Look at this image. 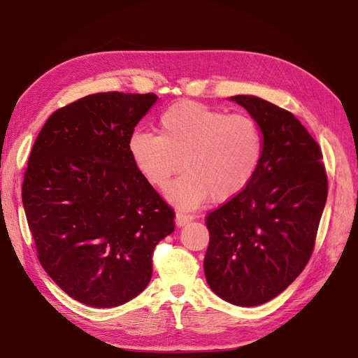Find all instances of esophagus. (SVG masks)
I'll return each instance as SVG.
<instances>
[{
    "instance_id": "obj_1",
    "label": "esophagus",
    "mask_w": 358,
    "mask_h": 358,
    "mask_svg": "<svg viewBox=\"0 0 358 358\" xmlns=\"http://www.w3.org/2000/svg\"><path fill=\"white\" fill-rule=\"evenodd\" d=\"M189 221H192V216L191 215H187V213H176V218H175V222L178 227H183L185 224H188Z\"/></svg>"
}]
</instances>
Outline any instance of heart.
Segmentation results:
<instances>
[{
    "mask_svg": "<svg viewBox=\"0 0 358 358\" xmlns=\"http://www.w3.org/2000/svg\"><path fill=\"white\" fill-rule=\"evenodd\" d=\"M159 131L134 133L129 154L155 188H164L182 167L185 173L166 191L179 209H197L209 197L224 203L239 196L262 162V129L248 115L180 101L161 115Z\"/></svg>",
    "mask_w": 358,
    "mask_h": 358,
    "instance_id": "obj_1",
    "label": "heart"
}]
</instances>
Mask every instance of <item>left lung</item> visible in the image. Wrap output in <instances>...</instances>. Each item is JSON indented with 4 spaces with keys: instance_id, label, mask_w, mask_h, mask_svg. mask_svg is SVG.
Instances as JSON below:
<instances>
[{
    "instance_id": "1",
    "label": "left lung",
    "mask_w": 358,
    "mask_h": 358,
    "mask_svg": "<svg viewBox=\"0 0 358 358\" xmlns=\"http://www.w3.org/2000/svg\"><path fill=\"white\" fill-rule=\"evenodd\" d=\"M263 134V157L251 183L209 213L204 275L236 306H258L280 294L308 264L327 200L318 143L288 110L255 95L230 96Z\"/></svg>"
}]
</instances>
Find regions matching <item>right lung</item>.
Returning a JSON list of instances; mask_svg holds the SVG:
<instances>
[{
    "mask_svg": "<svg viewBox=\"0 0 358 358\" xmlns=\"http://www.w3.org/2000/svg\"><path fill=\"white\" fill-rule=\"evenodd\" d=\"M155 94L99 92L53 112L32 146L22 203L38 262L64 292L115 308L152 278L175 212L140 175L129 138Z\"/></svg>",
    "mask_w": 358,
    "mask_h": 358,
    "instance_id": "add662e5",
    "label": "right lung"
}]
</instances>
